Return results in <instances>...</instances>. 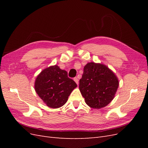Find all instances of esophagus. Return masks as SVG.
I'll return each instance as SVG.
<instances>
[{"label": "esophagus", "instance_id": "1", "mask_svg": "<svg viewBox=\"0 0 148 148\" xmlns=\"http://www.w3.org/2000/svg\"><path fill=\"white\" fill-rule=\"evenodd\" d=\"M74 81L75 82V83H77V84H78V82H79V80H78V78H77V77H75V78H74Z\"/></svg>", "mask_w": 148, "mask_h": 148}]
</instances>
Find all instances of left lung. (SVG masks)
<instances>
[{"label":"left lung","mask_w":148,"mask_h":148,"mask_svg":"<svg viewBox=\"0 0 148 148\" xmlns=\"http://www.w3.org/2000/svg\"><path fill=\"white\" fill-rule=\"evenodd\" d=\"M119 86V79L112 70L104 64L91 62L84 67L79 89L86 104L99 109L113 100Z\"/></svg>","instance_id":"8db88e82"}]
</instances>
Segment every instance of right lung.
Returning a JSON list of instances; mask_svg holds the SVG:
<instances>
[{
  "instance_id": "1",
  "label": "right lung",
  "mask_w": 148,
  "mask_h": 148,
  "mask_svg": "<svg viewBox=\"0 0 148 148\" xmlns=\"http://www.w3.org/2000/svg\"><path fill=\"white\" fill-rule=\"evenodd\" d=\"M77 84L68 77L66 71L52 65L41 71L35 79L34 89L47 106L57 109L63 106Z\"/></svg>"
}]
</instances>
